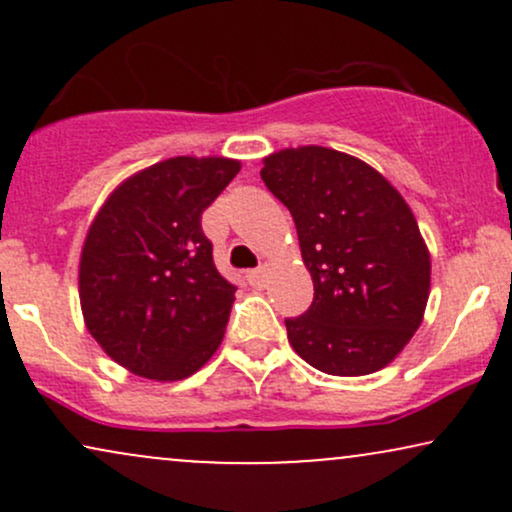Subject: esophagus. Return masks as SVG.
Wrapping results in <instances>:
<instances>
[{
    "label": "esophagus",
    "instance_id": "obj_1",
    "mask_svg": "<svg viewBox=\"0 0 512 512\" xmlns=\"http://www.w3.org/2000/svg\"><path fill=\"white\" fill-rule=\"evenodd\" d=\"M248 281L252 289H264V284H267V267H260V269H252L248 274Z\"/></svg>",
    "mask_w": 512,
    "mask_h": 512
}]
</instances>
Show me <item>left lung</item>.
Wrapping results in <instances>:
<instances>
[{"mask_svg": "<svg viewBox=\"0 0 512 512\" xmlns=\"http://www.w3.org/2000/svg\"><path fill=\"white\" fill-rule=\"evenodd\" d=\"M262 163L315 286L308 313L286 320L293 351L327 375L385 368L424 322L431 293V252L409 204L383 173L327 146L281 149Z\"/></svg>", "mask_w": 512, "mask_h": 512, "instance_id": "1", "label": "left lung"}]
</instances>
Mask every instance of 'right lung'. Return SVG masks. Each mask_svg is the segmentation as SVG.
<instances>
[{
  "instance_id": "1",
  "label": "right lung",
  "mask_w": 512,
  "mask_h": 512,
  "mask_svg": "<svg viewBox=\"0 0 512 512\" xmlns=\"http://www.w3.org/2000/svg\"><path fill=\"white\" fill-rule=\"evenodd\" d=\"M226 156H175L137 170L88 226L79 301L88 334L139 378L175 383L223 342L236 286L219 274L202 211L238 175Z\"/></svg>"
}]
</instances>
